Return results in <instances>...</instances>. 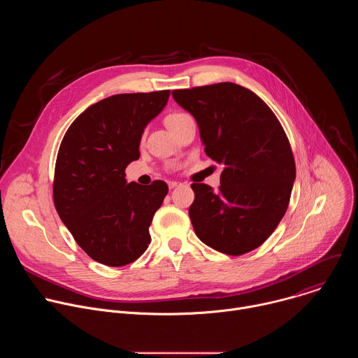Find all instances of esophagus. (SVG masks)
Instances as JSON below:
<instances>
[{"mask_svg":"<svg viewBox=\"0 0 358 358\" xmlns=\"http://www.w3.org/2000/svg\"><path fill=\"white\" fill-rule=\"evenodd\" d=\"M178 184H180V182H177V181H169V187H170V188H176Z\"/></svg>","mask_w":358,"mask_h":358,"instance_id":"34e87169","label":"esophagus"}]
</instances>
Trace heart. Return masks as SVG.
I'll return each instance as SVG.
<instances>
[{
    "label": "heart",
    "instance_id": "b5f03b06",
    "mask_svg": "<svg viewBox=\"0 0 358 358\" xmlns=\"http://www.w3.org/2000/svg\"><path fill=\"white\" fill-rule=\"evenodd\" d=\"M188 115L187 113H182V112H173V113H169L167 116H166V124H167V127L173 131L174 130V127L182 120V119H185Z\"/></svg>",
    "mask_w": 358,
    "mask_h": 358
}]
</instances>
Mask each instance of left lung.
<instances>
[{"label":"left lung","mask_w":358,"mask_h":358,"mask_svg":"<svg viewBox=\"0 0 358 358\" xmlns=\"http://www.w3.org/2000/svg\"><path fill=\"white\" fill-rule=\"evenodd\" d=\"M196 120L206 155L224 166L217 191L192 182L188 210L196 236L239 257L259 248L283 218L296 178L289 138L265 101L231 82L177 89Z\"/></svg>","instance_id":"left-lung-1"}]
</instances>
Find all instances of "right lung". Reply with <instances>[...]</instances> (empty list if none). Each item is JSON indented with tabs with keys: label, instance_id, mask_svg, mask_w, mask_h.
<instances>
[{
	"label": "right lung",
	"instance_id": "right-lung-1",
	"mask_svg": "<svg viewBox=\"0 0 358 358\" xmlns=\"http://www.w3.org/2000/svg\"><path fill=\"white\" fill-rule=\"evenodd\" d=\"M170 90L122 93L97 101L66 130L57 156L54 203L76 243L106 266H124L144 253L148 228L169 192L164 181L126 184L138 160L145 124L166 106Z\"/></svg>",
	"mask_w": 358,
	"mask_h": 358
}]
</instances>
